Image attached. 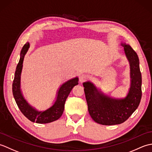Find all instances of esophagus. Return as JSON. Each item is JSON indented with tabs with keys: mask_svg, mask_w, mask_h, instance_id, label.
I'll list each match as a JSON object with an SVG mask.
<instances>
[{
	"mask_svg": "<svg viewBox=\"0 0 152 152\" xmlns=\"http://www.w3.org/2000/svg\"><path fill=\"white\" fill-rule=\"evenodd\" d=\"M88 76L86 75V74H81V75L80 76V78H79V80H80V82H81V83H82V82H83L84 81H86V80L88 79Z\"/></svg>",
	"mask_w": 152,
	"mask_h": 152,
	"instance_id": "34e87169",
	"label": "esophagus"
}]
</instances>
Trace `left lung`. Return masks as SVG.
Returning <instances> with one entry per match:
<instances>
[{
	"instance_id": "1",
	"label": "left lung",
	"mask_w": 152,
	"mask_h": 152,
	"mask_svg": "<svg viewBox=\"0 0 152 152\" xmlns=\"http://www.w3.org/2000/svg\"><path fill=\"white\" fill-rule=\"evenodd\" d=\"M130 66V88L124 98L115 99L103 93L94 83H83L88 111L95 122L104 125L121 124L130 117L140 104L142 96V75L139 59L129 44L121 42Z\"/></svg>"
}]
</instances>
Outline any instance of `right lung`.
I'll return each instance as SVG.
<instances>
[{"label": "right lung", "mask_w": 152, "mask_h": 152, "mask_svg": "<svg viewBox=\"0 0 152 152\" xmlns=\"http://www.w3.org/2000/svg\"><path fill=\"white\" fill-rule=\"evenodd\" d=\"M29 46V43H26L21 51L20 59L16 67L14 80L12 84L13 95L19 110L27 119L37 124H48L57 120L62 115L66 99L74 87L78 84V78L76 76L71 78L64 82L59 87L57 91L56 99L49 108L44 110H38L36 109L28 102L21 89V74L23 63Z\"/></svg>", "instance_id": "obj_1"}]
</instances>
